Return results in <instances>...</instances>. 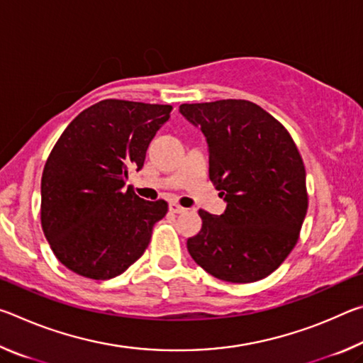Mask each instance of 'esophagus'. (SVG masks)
I'll list each match as a JSON object with an SVG mask.
<instances>
[{"instance_id": "obj_1", "label": "esophagus", "mask_w": 363, "mask_h": 363, "mask_svg": "<svg viewBox=\"0 0 363 363\" xmlns=\"http://www.w3.org/2000/svg\"><path fill=\"white\" fill-rule=\"evenodd\" d=\"M169 211L171 213H176V214H181V213L186 211V208L181 206V205H177V203H169Z\"/></svg>"}]
</instances>
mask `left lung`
Instances as JSON below:
<instances>
[{"mask_svg": "<svg viewBox=\"0 0 363 363\" xmlns=\"http://www.w3.org/2000/svg\"><path fill=\"white\" fill-rule=\"evenodd\" d=\"M179 112L205 134L210 179L227 203L220 216L199 211L203 224L187 240L190 256L230 284L267 277L291 253L307 213L296 144L280 121L250 101L182 104Z\"/></svg>", "mask_w": 363, "mask_h": 363, "instance_id": "obj_1", "label": "left lung"}]
</instances>
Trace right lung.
<instances>
[{"label": "right lung", "instance_id": "add662e5", "mask_svg": "<svg viewBox=\"0 0 363 363\" xmlns=\"http://www.w3.org/2000/svg\"><path fill=\"white\" fill-rule=\"evenodd\" d=\"M173 107L106 99L83 110L54 145L41 177V227L57 259L82 277L107 280L149 247L164 200L125 189Z\"/></svg>", "mask_w": 363, "mask_h": 363}]
</instances>
